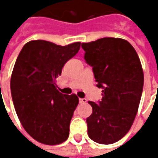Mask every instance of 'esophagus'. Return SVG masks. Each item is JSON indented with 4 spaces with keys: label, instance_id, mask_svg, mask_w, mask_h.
Here are the masks:
<instances>
[{
    "label": "esophagus",
    "instance_id": "obj_1",
    "mask_svg": "<svg viewBox=\"0 0 158 158\" xmlns=\"http://www.w3.org/2000/svg\"><path fill=\"white\" fill-rule=\"evenodd\" d=\"M87 102V100L85 98H79V103L80 104H84V103H85Z\"/></svg>",
    "mask_w": 158,
    "mask_h": 158
}]
</instances>
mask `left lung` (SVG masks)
<instances>
[{"label": "left lung", "mask_w": 158, "mask_h": 158, "mask_svg": "<svg viewBox=\"0 0 158 158\" xmlns=\"http://www.w3.org/2000/svg\"><path fill=\"white\" fill-rule=\"evenodd\" d=\"M81 46L96 86L102 89L101 102H89L88 135L96 143L113 144L129 132L135 118L144 85L141 63L131 44L120 38L106 37Z\"/></svg>", "instance_id": "1"}]
</instances>
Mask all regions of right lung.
I'll return each instance as SVG.
<instances>
[{"label":"right lung","mask_w":158,"mask_h":158,"mask_svg":"<svg viewBox=\"0 0 158 158\" xmlns=\"http://www.w3.org/2000/svg\"><path fill=\"white\" fill-rule=\"evenodd\" d=\"M79 48L80 42L62 46L32 40L23 45L16 60L11 77L13 105L26 132L42 144L58 145L69 138L79 98L59 92L56 80Z\"/></svg>","instance_id":"right-lung-1"}]
</instances>
